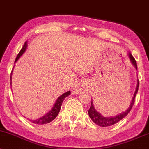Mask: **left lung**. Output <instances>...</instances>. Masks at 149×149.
<instances>
[{
  "label": "left lung",
  "mask_w": 149,
  "mask_h": 149,
  "mask_svg": "<svg viewBox=\"0 0 149 149\" xmlns=\"http://www.w3.org/2000/svg\"><path fill=\"white\" fill-rule=\"evenodd\" d=\"M129 57L130 59V61L134 66L136 68V69L137 70V65H136V62L135 61L134 58L133 57V56L132 55L131 53L129 52ZM139 80H137V84H136V90H135V92L134 94V96L132 97V100L131 104L130 105V107L125 112H122L118 114V115H116L114 116H111V117H104L102 115V114L100 113L98 111H97L95 110V107H94L93 103H92V99L91 101V105H90V108L88 111V114L91 120L95 123V124L98 125L99 126H101V127H109V126H111L117 123L118 122H119L120 120H121L123 118L125 117L129 113L130 110L132 108L133 105H134V101H135V97H136V93L138 92V89H139Z\"/></svg>",
  "instance_id": "obj_1"
}]
</instances>
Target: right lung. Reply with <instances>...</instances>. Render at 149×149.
I'll return each instance as SVG.
<instances>
[{
	"mask_svg": "<svg viewBox=\"0 0 149 149\" xmlns=\"http://www.w3.org/2000/svg\"><path fill=\"white\" fill-rule=\"evenodd\" d=\"M26 47H27V42H26L24 45L23 46V47H22L21 50H20V52H19V54H17V56L15 63L16 62V61L19 59L20 57H21L22 54H24V52H25L26 49ZM11 78L12 77L10 76V80H11ZM70 94H71V92L70 91H67L66 92H65V93L62 94L60 97H59V98L57 99V101H56V102L54 103V106H53V107L52 108V109H51L48 113H47L45 115L42 116V117L36 119V120H31L30 121H31V122L34 124H38V125H43V124L49 123H50L51 121H52L53 120L57 117L58 114H59V111H60L61 107V104H62L63 101L64 100V99L66 98V97L69 96Z\"/></svg>",
	"mask_w": 149,
	"mask_h": 149,
	"instance_id": "obj_1",
	"label": "right lung"
}]
</instances>
